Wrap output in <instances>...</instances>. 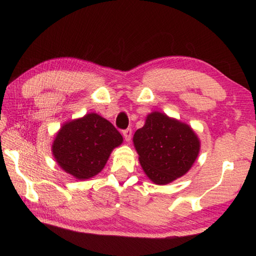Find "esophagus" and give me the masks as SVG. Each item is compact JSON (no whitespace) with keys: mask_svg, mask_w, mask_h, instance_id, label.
<instances>
[{"mask_svg":"<svg viewBox=\"0 0 256 256\" xmlns=\"http://www.w3.org/2000/svg\"><path fill=\"white\" fill-rule=\"evenodd\" d=\"M123 136H124V138H125V140H126L128 142V141H131V138H132V128H126V130H124L123 131Z\"/></svg>","mask_w":256,"mask_h":256,"instance_id":"obj_1","label":"esophagus"}]
</instances>
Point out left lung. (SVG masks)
I'll list each match as a JSON object with an SVG mask.
<instances>
[{
  "label": "left lung",
  "instance_id": "obj_1",
  "mask_svg": "<svg viewBox=\"0 0 256 256\" xmlns=\"http://www.w3.org/2000/svg\"><path fill=\"white\" fill-rule=\"evenodd\" d=\"M133 142L146 176L159 185L186 174L200 151V141L188 125L158 112L148 115Z\"/></svg>",
  "mask_w": 256,
  "mask_h": 256
}]
</instances>
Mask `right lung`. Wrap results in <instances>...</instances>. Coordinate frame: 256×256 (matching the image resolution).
Wrapping results in <instances>:
<instances>
[{
	"label": "right lung",
	"mask_w": 256,
	"mask_h": 256,
	"mask_svg": "<svg viewBox=\"0 0 256 256\" xmlns=\"http://www.w3.org/2000/svg\"><path fill=\"white\" fill-rule=\"evenodd\" d=\"M123 142L114 125L94 112L64 124L53 144L56 162L78 180H86L105 166L112 150Z\"/></svg>",
	"instance_id": "right-lung-1"
}]
</instances>
